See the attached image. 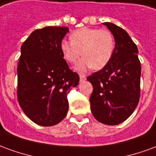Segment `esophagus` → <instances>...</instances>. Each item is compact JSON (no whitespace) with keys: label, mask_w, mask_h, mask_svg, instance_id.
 Returning a JSON list of instances; mask_svg holds the SVG:
<instances>
[{"label":"esophagus","mask_w":156,"mask_h":156,"mask_svg":"<svg viewBox=\"0 0 156 156\" xmlns=\"http://www.w3.org/2000/svg\"><path fill=\"white\" fill-rule=\"evenodd\" d=\"M79 78H80V82H83L86 80V76L83 74L79 75Z\"/></svg>","instance_id":"obj_1"}]
</instances>
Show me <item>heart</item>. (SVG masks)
Segmentation results:
<instances>
[{"instance_id": "b5f03b06", "label": "heart", "mask_w": 156, "mask_h": 156, "mask_svg": "<svg viewBox=\"0 0 156 156\" xmlns=\"http://www.w3.org/2000/svg\"><path fill=\"white\" fill-rule=\"evenodd\" d=\"M71 41L62 39L60 50L63 58L69 63H75L83 56L75 66L79 72L89 68L99 70L105 68L111 59L115 50L113 34L106 29L83 28L75 30L70 35Z\"/></svg>"}]
</instances>
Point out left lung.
Returning <instances> with one entry per match:
<instances>
[{
    "mask_svg": "<svg viewBox=\"0 0 156 156\" xmlns=\"http://www.w3.org/2000/svg\"><path fill=\"white\" fill-rule=\"evenodd\" d=\"M115 37L114 53L108 64L87 79L93 85L89 101L94 117L116 125L126 120L137 107L140 95V62L138 48L124 29L104 22Z\"/></svg>",
    "mask_w": 156,
    "mask_h": 156,
    "instance_id": "obj_1",
    "label": "left lung"
}]
</instances>
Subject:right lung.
Segmentation results:
<instances>
[{
	"label": "right lung",
	"mask_w": 156,
	"mask_h": 156,
	"mask_svg": "<svg viewBox=\"0 0 156 156\" xmlns=\"http://www.w3.org/2000/svg\"><path fill=\"white\" fill-rule=\"evenodd\" d=\"M66 27H46L31 33L21 48L17 66V99L25 115L37 124L60 123L68 110V94L79 76L60 50Z\"/></svg>",
	"instance_id": "1"
}]
</instances>
